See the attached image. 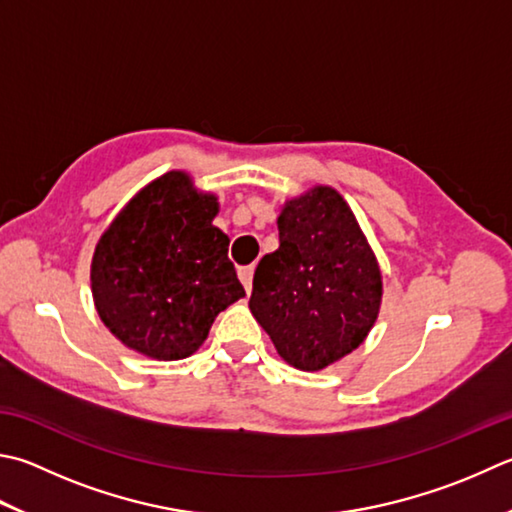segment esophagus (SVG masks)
<instances>
[{"instance_id":"34e87169","label":"esophagus","mask_w":512,"mask_h":512,"mask_svg":"<svg viewBox=\"0 0 512 512\" xmlns=\"http://www.w3.org/2000/svg\"><path fill=\"white\" fill-rule=\"evenodd\" d=\"M238 278H240V283H243V287H245V292L249 294L252 292V281H254V267H240L238 269Z\"/></svg>"}]
</instances>
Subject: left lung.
<instances>
[{"label": "left lung", "mask_w": 512, "mask_h": 512, "mask_svg": "<svg viewBox=\"0 0 512 512\" xmlns=\"http://www.w3.org/2000/svg\"><path fill=\"white\" fill-rule=\"evenodd\" d=\"M276 252L263 256L249 310L292 368L325 370L354 352L381 310V267L339 191L285 200Z\"/></svg>", "instance_id": "left-lung-1"}]
</instances>
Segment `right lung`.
<instances>
[{
    "label": "right lung",
    "instance_id": "right-lung-1",
    "mask_svg": "<svg viewBox=\"0 0 512 512\" xmlns=\"http://www.w3.org/2000/svg\"><path fill=\"white\" fill-rule=\"evenodd\" d=\"M218 198L187 171L142 187L104 229L91 260L102 323L129 350L156 361L187 359L216 316L245 296L218 227Z\"/></svg>",
    "mask_w": 512,
    "mask_h": 512
}]
</instances>
